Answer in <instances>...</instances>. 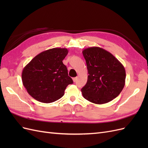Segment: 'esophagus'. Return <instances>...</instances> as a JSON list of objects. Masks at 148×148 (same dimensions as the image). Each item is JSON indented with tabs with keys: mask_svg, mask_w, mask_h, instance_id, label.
Returning <instances> with one entry per match:
<instances>
[{
	"mask_svg": "<svg viewBox=\"0 0 148 148\" xmlns=\"http://www.w3.org/2000/svg\"><path fill=\"white\" fill-rule=\"evenodd\" d=\"M77 77H75V78H73V82H75L76 81H77Z\"/></svg>",
	"mask_w": 148,
	"mask_h": 148,
	"instance_id": "obj_1",
	"label": "esophagus"
}]
</instances>
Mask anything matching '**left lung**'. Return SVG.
<instances>
[{"label": "left lung", "instance_id": "obj_1", "mask_svg": "<svg viewBox=\"0 0 148 148\" xmlns=\"http://www.w3.org/2000/svg\"><path fill=\"white\" fill-rule=\"evenodd\" d=\"M88 81L81 91L84 99L96 104L107 103L117 97L125 84L123 65L105 49L91 47L84 49Z\"/></svg>", "mask_w": 148, "mask_h": 148}]
</instances>
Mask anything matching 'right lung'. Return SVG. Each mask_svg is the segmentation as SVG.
<instances>
[{
	"mask_svg": "<svg viewBox=\"0 0 148 148\" xmlns=\"http://www.w3.org/2000/svg\"><path fill=\"white\" fill-rule=\"evenodd\" d=\"M66 48H52L39 53L22 71L23 86L34 99L51 103L64 95L65 90L73 80L68 74L63 60L68 54Z\"/></svg>",
	"mask_w": 148,
	"mask_h": 148,
	"instance_id": "obj_1",
	"label": "right lung"
}]
</instances>
